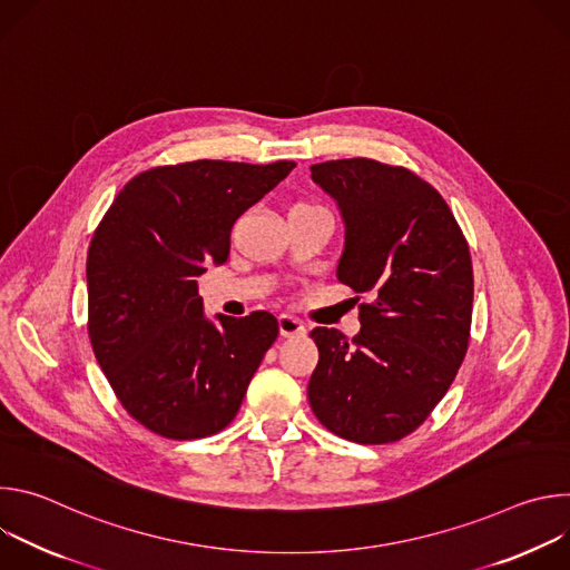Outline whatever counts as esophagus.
<instances>
[{
	"mask_svg": "<svg viewBox=\"0 0 570 570\" xmlns=\"http://www.w3.org/2000/svg\"><path fill=\"white\" fill-rule=\"evenodd\" d=\"M279 334H282L284 338L304 336V334H306V327H304V324H302L297 317L284 313V315H279Z\"/></svg>",
	"mask_w": 570,
	"mask_h": 570,
	"instance_id": "1",
	"label": "esophagus"
}]
</instances>
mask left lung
I'll return each instance as SVG.
<instances>
[{"mask_svg":"<svg viewBox=\"0 0 570 570\" xmlns=\"http://www.w3.org/2000/svg\"><path fill=\"white\" fill-rule=\"evenodd\" d=\"M345 223L338 282L372 302L361 332L315 327L308 403L332 433L387 444L413 433L451 387L466 347L473 268L444 198L403 167L367 157L311 167Z\"/></svg>","mask_w":570,"mask_h":570,"instance_id":"8db88e82","label":"left lung"}]
</instances>
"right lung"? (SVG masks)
Masks as SVG:
<instances>
[{"label":"right lung","instance_id":"right-lung-1","mask_svg":"<svg viewBox=\"0 0 570 570\" xmlns=\"http://www.w3.org/2000/svg\"><path fill=\"white\" fill-rule=\"evenodd\" d=\"M295 161L196 159L135 176L88 253V334L132 420L169 440L223 431L277 341L275 315L203 313L198 282L229 255L234 220Z\"/></svg>","mask_w":570,"mask_h":570}]
</instances>
